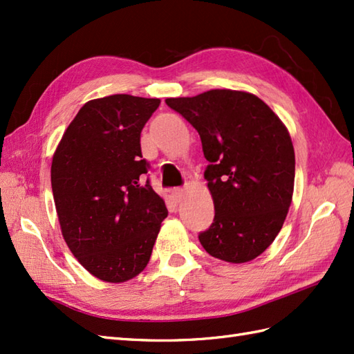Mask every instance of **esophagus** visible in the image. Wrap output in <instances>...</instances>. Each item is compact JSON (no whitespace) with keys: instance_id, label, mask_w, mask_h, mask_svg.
<instances>
[{"instance_id":"esophagus-1","label":"esophagus","mask_w":354,"mask_h":354,"mask_svg":"<svg viewBox=\"0 0 354 354\" xmlns=\"http://www.w3.org/2000/svg\"><path fill=\"white\" fill-rule=\"evenodd\" d=\"M171 196H173V199H175V202H181V199L184 196V190L183 189H173Z\"/></svg>"}]
</instances>
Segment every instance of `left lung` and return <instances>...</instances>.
I'll list each match as a JSON object with an SVG mask.
<instances>
[{"mask_svg":"<svg viewBox=\"0 0 354 354\" xmlns=\"http://www.w3.org/2000/svg\"><path fill=\"white\" fill-rule=\"evenodd\" d=\"M198 131L214 219L199 242L216 259L250 261L280 232L292 202L295 152L281 120L257 95L212 89L167 99Z\"/></svg>","mask_w":354,"mask_h":354,"instance_id":"left-lung-1","label":"left lung"}]
</instances>
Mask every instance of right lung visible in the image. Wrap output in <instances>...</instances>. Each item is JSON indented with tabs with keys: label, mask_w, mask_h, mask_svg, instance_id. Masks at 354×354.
Wrapping results in <instances>:
<instances>
[{
	"label": "right lung",
	"mask_w": 354,
	"mask_h": 354,
	"mask_svg": "<svg viewBox=\"0 0 354 354\" xmlns=\"http://www.w3.org/2000/svg\"><path fill=\"white\" fill-rule=\"evenodd\" d=\"M160 99L115 94L85 103L51 162L62 236L89 274L108 283L138 275L169 212L146 178L140 135Z\"/></svg>",
	"instance_id": "right-lung-1"
}]
</instances>
